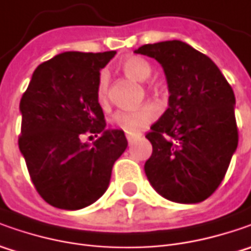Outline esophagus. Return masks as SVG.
<instances>
[{
    "instance_id": "1",
    "label": "esophagus",
    "mask_w": 251,
    "mask_h": 251,
    "mask_svg": "<svg viewBox=\"0 0 251 251\" xmlns=\"http://www.w3.org/2000/svg\"><path fill=\"white\" fill-rule=\"evenodd\" d=\"M138 137H140V135H131V134H127V141H128V144H132Z\"/></svg>"
}]
</instances>
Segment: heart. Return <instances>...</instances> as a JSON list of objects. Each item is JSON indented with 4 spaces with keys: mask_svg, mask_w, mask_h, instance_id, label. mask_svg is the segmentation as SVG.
<instances>
[{
    "mask_svg": "<svg viewBox=\"0 0 251 251\" xmlns=\"http://www.w3.org/2000/svg\"><path fill=\"white\" fill-rule=\"evenodd\" d=\"M121 70L127 76H130L131 79L138 81V82L147 81L152 73L151 64L142 57H137V55H131L128 58H126L121 63ZM107 85H109L107 74L101 73L98 81V88H96L98 100L101 103L107 98ZM155 117H156L155 106L144 104L134 110L116 111L111 117V124L127 134H137L155 120Z\"/></svg>",
    "mask_w": 251,
    "mask_h": 251,
    "instance_id": "obj_1",
    "label": "heart"
}]
</instances>
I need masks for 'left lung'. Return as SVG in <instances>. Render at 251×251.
I'll use <instances>...</instances> for the list:
<instances>
[{
	"instance_id": "obj_1",
	"label": "left lung",
	"mask_w": 251,
	"mask_h": 251,
	"mask_svg": "<svg viewBox=\"0 0 251 251\" xmlns=\"http://www.w3.org/2000/svg\"><path fill=\"white\" fill-rule=\"evenodd\" d=\"M162 65L169 107L147 134L151 186L169 201L197 204L225 177L237 148L235 93L215 63L180 40L141 46Z\"/></svg>"
}]
</instances>
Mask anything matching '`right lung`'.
Returning a JSON list of instances; mask_svg holds the SVG:
<instances>
[{
	"instance_id": "right-lung-1",
	"label": "right lung",
	"mask_w": 251,
	"mask_h": 251,
	"mask_svg": "<svg viewBox=\"0 0 251 251\" xmlns=\"http://www.w3.org/2000/svg\"><path fill=\"white\" fill-rule=\"evenodd\" d=\"M116 51H65L34 70L19 110V150L32 183L46 202L75 211L109 187L114 162L128 142L123 130H106L96 88ZM86 132L101 133L92 145Z\"/></svg>"
}]
</instances>
